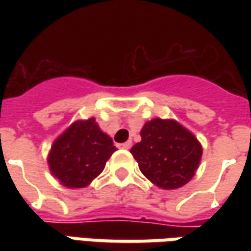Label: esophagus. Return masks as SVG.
Listing matches in <instances>:
<instances>
[{
  "label": "esophagus",
  "mask_w": 251,
  "mask_h": 251,
  "mask_svg": "<svg viewBox=\"0 0 251 251\" xmlns=\"http://www.w3.org/2000/svg\"><path fill=\"white\" fill-rule=\"evenodd\" d=\"M118 147H120L121 149H130V148H131V141H126V142H124V144H120Z\"/></svg>",
  "instance_id": "obj_1"
}]
</instances>
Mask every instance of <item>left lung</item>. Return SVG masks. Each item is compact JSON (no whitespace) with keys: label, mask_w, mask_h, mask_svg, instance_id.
I'll use <instances>...</instances> for the list:
<instances>
[{"label":"left lung","mask_w":251,"mask_h":251,"mask_svg":"<svg viewBox=\"0 0 251 251\" xmlns=\"http://www.w3.org/2000/svg\"><path fill=\"white\" fill-rule=\"evenodd\" d=\"M130 152L153 184L176 189L194 177L201 158V145L176 121L154 118L144 125L141 142Z\"/></svg>","instance_id":"left-lung-1"}]
</instances>
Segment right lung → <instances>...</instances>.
Instances as JSON below:
<instances>
[{
	"label": "right lung",
	"mask_w": 251,
	"mask_h": 251,
	"mask_svg": "<svg viewBox=\"0 0 251 251\" xmlns=\"http://www.w3.org/2000/svg\"><path fill=\"white\" fill-rule=\"evenodd\" d=\"M117 151L94 118L72 124L53 142L48 156L52 175L68 188H83L103 171Z\"/></svg>",
	"instance_id": "right-lung-1"
}]
</instances>
